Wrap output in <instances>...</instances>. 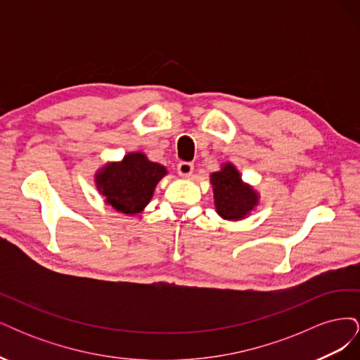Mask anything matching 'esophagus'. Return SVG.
Returning <instances> with one entry per match:
<instances>
[{"label": "esophagus", "instance_id": "esophagus-1", "mask_svg": "<svg viewBox=\"0 0 360 360\" xmlns=\"http://www.w3.org/2000/svg\"><path fill=\"white\" fill-rule=\"evenodd\" d=\"M177 171H179V174L181 177H184V179H188V177H191L192 176V172H193V165L191 162H180L179 165H177Z\"/></svg>", "mask_w": 360, "mask_h": 360}]
</instances>
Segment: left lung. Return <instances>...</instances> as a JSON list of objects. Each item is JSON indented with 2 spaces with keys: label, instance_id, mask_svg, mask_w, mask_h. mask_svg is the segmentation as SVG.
<instances>
[{
  "label": "left lung",
  "instance_id": "left-lung-1",
  "mask_svg": "<svg viewBox=\"0 0 360 360\" xmlns=\"http://www.w3.org/2000/svg\"><path fill=\"white\" fill-rule=\"evenodd\" d=\"M210 183L216 213L224 221H243L259 204V192L243 181L240 171L231 162L221 163V169L210 174Z\"/></svg>",
  "mask_w": 360,
  "mask_h": 360
}]
</instances>
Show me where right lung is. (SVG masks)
Listing matches in <instances>:
<instances>
[{
    "mask_svg": "<svg viewBox=\"0 0 360 360\" xmlns=\"http://www.w3.org/2000/svg\"><path fill=\"white\" fill-rule=\"evenodd\" d=\"M167 174V167L151 162L143 151H129L122 160L106 162L97 169L94 184L106 205L122 214L135 216L144 212Z\"/></svg>",
    "mask_w": 360,
    "mask_h": 360,
    "instance_id": "right-lung-1",
    "label": "right lung"
}]
</instances>
